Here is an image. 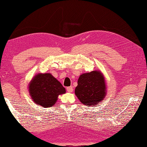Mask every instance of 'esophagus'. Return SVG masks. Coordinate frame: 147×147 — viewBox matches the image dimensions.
<instances>
[{"instance_id":"34e87169","label":"esophagus","mask_w":147,"mask_h":147,"mask_svg":"<svg viewBox=\"0 0 147 147\" xmlns=\"http://www.w3.org/2000/svg\"><path fill=\"white\" fill-rule=\"evenodd\" d=\"M73 87L72 86H69V87H67L66 88V90H67V91L68 93H71L73 91Z\"/></svg>"}]
</instances>
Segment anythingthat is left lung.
<instances>
[{
    "label": "left lung",
    "instance_id": "1",
    "mask_svg": "<svg viewBox=\"0 0 147 147\" xmlns=\"http://www.w3.org/2000/svg\"><path fill=\"white\" fill-rule=\"evenodd\" d=\"M75 93L80 102L88 107L101 103L106 94L104 76L98 70L81 75Z\"/></svg>",
    "mask_w": 147,
    "mask_h": 147
}]
</instances>
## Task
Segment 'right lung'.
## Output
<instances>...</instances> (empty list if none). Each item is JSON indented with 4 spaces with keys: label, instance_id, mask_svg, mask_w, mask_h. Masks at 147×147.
Instances as JSON below:
<instances>
[{
    "label": "right lung",
    "instance_id": "obj_1",
    "mask_svg": "<svg viewBox=\"0 0 147 147\" xmlns=\"http://www.w3.org/2000/svg\"><path fill=\"white\" fill-rule=\"evenodd\" d=\"M29 91L32 100L44 107H52L65 88L51 74H38L29 83Z\"/></svg>",
    "mask_w": 147,
    "mask_h": 147
}]
</instances>
